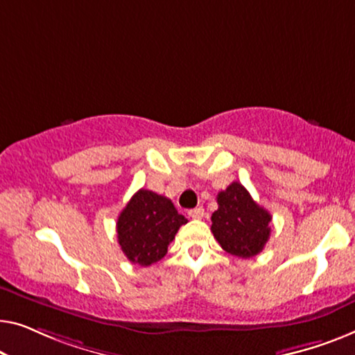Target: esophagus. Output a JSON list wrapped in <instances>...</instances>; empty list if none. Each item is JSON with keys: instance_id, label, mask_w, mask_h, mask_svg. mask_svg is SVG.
Wrapping results in <instances>:
<instances>
[{"instance_id": "1", "label": "esophagus", "mask_w": 355, "mask_h": 355, "mask_svg": "<svg viewBox=\"0 0 355 355\" xmlns=\"http://www.w3.org/2000/svg\"><path fill=\"white\" fill-rule=\"evenodd\" d=\"M188 216L194 218V220H201L204 217V209L202 207H196V209H191V211L188 212Z\"/></svg>"}]
</instances>
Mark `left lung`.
Here are the masks:
<instances>
[{
	"instance_id": "8db88e82",
	"label": "left lung",
	"mask_w": 355,
	"mask_h": 355,
	"mask_svg": "<svg viewBox=\"0 0 355 355\" xmlns=\"http://www.w3.org/2000/svg\"><path fill=\"white\" fill-rule=\"evenodd\" d=\"M217 204L218 209L211 217V230L223 251L243 259L257 256L272 232L268 211L259 206L238 182L217 194Z\"/></svg>"
}]
</instances>
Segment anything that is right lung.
I'll use <instances>...</instances> for the list:
<instances>
[{"label": "right lung", "instance_id": "1", "mask_svg": "<svg viewBox=\"0 0 355 355\" xmlns=\"http://www.w3.org/2000/svg\"><path fill=\"white\" fill-rule=\"evenodd\" d=\"M187 222L171 199L141 188L117 218L119 244L130 262L148 267L166 256L178 228Z\"/></svg>", "mask_w": 355, "mask_h": 355}]
</instances>
